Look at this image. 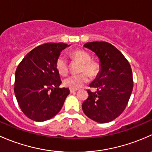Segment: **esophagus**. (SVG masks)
<instances>
[{
  "label": "esophagus",
  "mask_w": 152,
  "mask_h": 152,
  "mask_svg": "<svg viewBox=\"0 0 152 152\" xmlns=\"http://www.w3.org/2000/svg\"><path fill=\"white\" fill-rule=\"evenodd\" d=\"M69 91H70V93H74V92L77 91L76 89H72V88H70Z\"/></svg>",
  "instance_id": "esophagus-1"
}]
</instances>
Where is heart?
Segmentation results:
<instances>
[{"instance_id":"1","label":"heart","mask_w":152,"mask_h":152,"mask_svg":"<svg viewBox=\"0 0 152 152\" xmlns=\"http://www.w3.org/2000/svg\"><path fill=\"white\" fill-rule=\"evenodd\" d=\"M70 56L74 61L82 63L80 72H83L86 71V72L67 77L64 80V84L66 87L69 88L78 89L88 81L89 77L87 73L92 77H94L99 74L100 65L96 61L91 60L90 53L84 50L77 49L72 50L70 53ZM56 68L58 72L61 75H66L68 73L69 64L64 56H59L57 58L56 61Z\"/></svg>"}]
</instances>
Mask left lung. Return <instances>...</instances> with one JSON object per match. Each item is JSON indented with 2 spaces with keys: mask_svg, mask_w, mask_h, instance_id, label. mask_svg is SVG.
<instances>
[{
  "mask_svg": "<svg viewBox=\"0 0 152 152\" xmlns=\"http://www.w3.org/2000/svg\"><path fill=\"white\" fill-rule=\"evenodd\" d=\"M84 47L95 53L100 61V72L88 90L82 108L91 119L107 123L119 116L127 105L133 88L129 63L115 47L108 42H87Z\"/></svg>",
  "mask_w": 152,
  "mask_h": 152,
  "instance_id": "1",
  "label": "left lung"
}]
</instances>
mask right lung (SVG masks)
Returning <instances> with one entry per match:
<instances>
[{
  "mask_svg": "<svg viewBox=\"0 0 152 152\" xmlns=\"http://www.w3.org/2000/svg\"><path fill=\"white\" fill-rule=\"evenodd\" d=\"M69 45L46 43L26 55L15 72V96L20 109L30 119L45 121L61 109L69 89L59 88L60 75L56 61Z\"/></svg>",
  "mask_w": 152,
  "mask_h": 152,
  "instance_id": "obj_1",
  "label": "right lung"
}]
</instances>
